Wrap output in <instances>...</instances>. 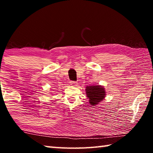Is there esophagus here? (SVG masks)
Segmentation results:
<instances>
[{
    "label": "esophagus",
    "mask_w": 153,
    "mask_h": 153,
    "mask_svg": "<svg viewBox=\"0 0 153 153\" xmlns=\"http://www.w3.org/2000/svg\"><path fill=\"white\" fill-rule=\"evenodd\" d=\"M77 84V83L76 82L73 81V82H71V83H70V85H71L72 86H76Z\"/></svg>",
    "instance_id": "1"
}]
</instances>
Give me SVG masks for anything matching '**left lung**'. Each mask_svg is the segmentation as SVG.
I'll return each mask as SVG.
<instances>
[{"mask_svg":"<svg viewBox=\"0 0 153 153\" xmlns=\"http://www.w3.org/2000/svg\"><path fill=\"white\" fill-rule=\"evenodd\" d=\"M87 97L89 98V102L92 105H97L105 98L106 92L105 88L101 86H87L86 89Z\"/></svg>","mask_w":153,"mask_h":153,"instance_id":"8db88e82","label":"left lung"}]
</instances>
